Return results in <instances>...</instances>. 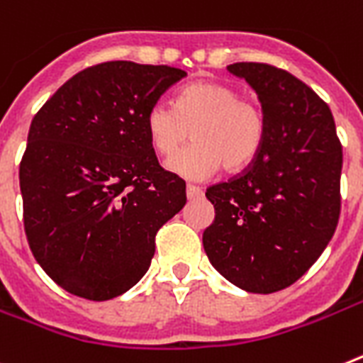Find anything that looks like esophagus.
I'll use <instances>...</instances> for the list:
<instances>
[{"label": "esophagus", "mask_w": 363, "mask_h": 363, "mask_svg": "<svg viewBox=\"0 0 363 363\" xmlns=\"http://www.w3.org/2000/svg\"><path fill=\"white\" fill-rule=\"evenodd\" d=\"M186 196H188V199H197V197L203 196V190H201L199 186L188 184V186H186Z\"/></svg>", "instance_id": "esophagus-1"}]
</instances>
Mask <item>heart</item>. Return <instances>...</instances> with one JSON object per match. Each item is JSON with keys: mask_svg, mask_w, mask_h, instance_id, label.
<instances>
[{"mask_svg": "<svg viewBox=\"0 0 363 363\" xmlns=\"http://www.w3.org/2000/svg\"><path fill=\"white\" fill-rule=\"evenodd\" d=\"M145 130L160 155L177 151L191 130L194 144L167 158L166 169L186 181H205L221 164L227 172H238L252 162L264 142L266 118L236 88L197 81L182 88L175 106L153 103L145 114Z\"/></svg>", "mask_w": 363, "mask_h": 363, "instance_id": "b5f03b06", "label": "heart"}]
</instances>
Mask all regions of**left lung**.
<instances>
[{"label":"left lung","instance_id":"obj_1","mask_svg":"<svg viewBox=\"0 0 363 363\" xmlns=\"http://www.w3.org/2000/svg\"><path fill=\"white\" fill-rule=\"evenodd\" d=\"M227 69L257 92L266 135L242 175L206 190L216 218L203 245L228 282L273 294L299 280L334 236L342 144L327 103L290 72L260 62Z\"/></svg>","mask_w":363,"mask_h":363}]
</instances>
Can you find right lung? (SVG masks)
Here are the masks:
<instances>
[{"instance_id": "1", "label": "right lung", "mask_w": 363, "mask_h": 363, "mask_svg": "<svg viewBox=\"0 0 363 363\" xmlns=\"http://www.w3.org/2000/svg\"><path fill=\"white\" fill-rule=\"evenodd\" d=\"M186 72L112 60L79 72L33 118L20 164L23 225L42 269L108 301L147 273L155 234L186 203L158 166L145 114Z\"/></svg>"}]
</instances>
